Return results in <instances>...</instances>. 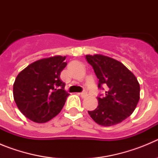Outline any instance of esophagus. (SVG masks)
<instances>
[{"label":"esophagus","mask_w":158,"mask_h":158,"mask_svg":"<svg viewBox=\"0 0 158 158\" xmlns=\"http://www.w3.org/2000/svg\"><path fill=\"white\" fill-rule=\"evenodd\" d=\"M79 95L81 96L82 98H85V97H87V96H88L87 92H82V93H81Z\"/></svg>","instance_id":"34e87169"}]
</instances>
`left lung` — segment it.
Returning <instances> with one entry per match:
<instances>
[{
  "mask_svg": "<svg viewBox=\"0 0 158 158\" xmlns=\"http://www.w3.org/2000/svg\"><path fill=\"white\" fill-rule=\"evenodd\" d=\"M99 79L98 88L106 86L104 96L97 97L98 106L89 115L99 125L110 127L133 113L140 99V85L133 73L114 58L102 54L86 55Z\"/></svg>",
  "mask_w": 158,
  "mask_h": 158,
  "instance_id": "1",
  "label": "left lung"
}]
</instances>
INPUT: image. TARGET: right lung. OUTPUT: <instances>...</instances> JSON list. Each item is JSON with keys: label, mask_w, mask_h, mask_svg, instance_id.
I'll list each match as a JSON object with an SVG mask.
<instances>
[{"label": "right lung", "mask_w": 158, "mask_h": 158, "mask_svg": "<svg viewBox=\"0 0 158 158\" xmlns=\"http://www.w3.org/2000/svg\"><path fill=\"white\" fill-rule=\"evenodd\" d=\"M65 56L43 58L27 65L16 77L13 97L18 108L33 122L51 120L62 109L69 93L60 74Z\"/></svg>", "instance_id": "add662e5"}]
</instances>
